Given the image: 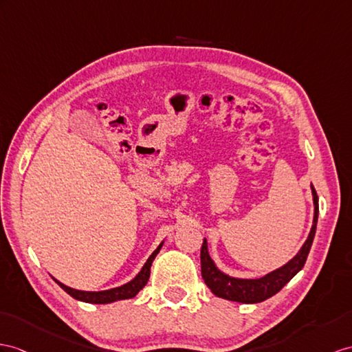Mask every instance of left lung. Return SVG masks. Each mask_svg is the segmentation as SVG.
Instances as JSON below:
<instances>
[{
    "label": "left lung",
    "mask_w": 352,
    "mask_h": 352,
    "mask_svg": "<svg viewBox=\"0 0 352 352\" xmlns=\"http://www.w3.org/2000/svg\"><path fill=\"white\" fill-rule=\"evenodd\" d=\"M312 195H314L315 213H314V224L311 228L309 237H307V241L302 246V250L298 251V254L293 260H289L285 265H282L280 269L273 270L272 273H269V275H265L263 278L237 279L219 272L217 269L215 263H213L210 258V255L208 252V242H206L204 239L201 245V252H200L201 276L206 282V285L212 289V293L218 297L231 300V302H239V303H260L263 300L279 293L287 282H289L300 270L303 269L307 254L311 251L315 231H316V222H318V210H320L318 195H316L314 186H312Z\"/></svg>",
    "instance_id": "1"
}]
</instances>
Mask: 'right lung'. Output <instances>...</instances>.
I'll return each mask as SVG.
<instances>
[{
    "instance_id": "add662e5",
    "label": "right lung",
    "mask_w": 352,
    "mask_h": 352,
    "mask_svg": "<svg viewBox=\"0 0 352 352\" xmlns=\"http://www.w3.org/2000/svg\"><path fill=\"white\" fill-rule=\"evenodd\" d=\"M161 246H162V243L157 248L155 251L152 252V255L149 256L148 261L144 263L142 270L139 272V275H137L133 280H130V282H128V284H125L122 287L111 288V289H106V291H80V289H74V288L67 287V285L61 284V282L56 280V279H55V282L65 291V293L70 294L73 298L80 300V302H87V303L104 305V303L116 302V300L133 298L144 285L148 284V279H149V275H151L152 261L155 260V256L160 252Z\"/></svg>"
}]
</instances>
